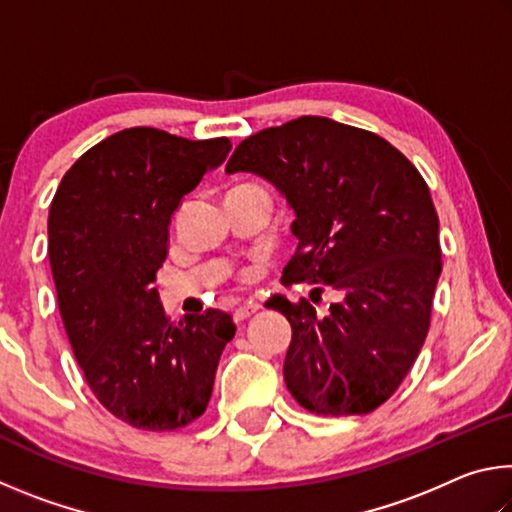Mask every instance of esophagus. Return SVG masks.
Instances as JSON below:
<instances>
[{
    "instance_id": "obj_1",
    "label": "esophagus",
    "mask_w": 512,
    "mask_h": 512,
    "mask_svg": "<svg viewBox=\"0 0 512 512\" xmlns=\"http://www.w3.org/2000/svg\"><path fill=\"white\" fill-rule=\"evenodd\" d=\"M259 309H262V305H259L257 300H248V302H244V305H239L235 309V320H246V318H250L253 314H257Z\"/></svg>"
}]
</instances>
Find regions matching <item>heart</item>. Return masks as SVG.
Listing matches in <instances>:
<instances>
[{
    "label": "heart",
    "instance_id": "obj_1",
    "mask_svg": "<svg viewBox=\"0 0 512 512\" xmlns=\"http://www.w3.org/2000/svg\"><path fill=\"white\" fill-rule=\"evenodd\" d=\"M241 187H246V185H241Z\"/></svg>",
    "mask_w": 512,
    "mask_h": 512
}]
</instances>
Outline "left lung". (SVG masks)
I'll return each instance as SVG.
<instances>
[{"label": "left lung", "mask_w": 512, "mask_h": 512, "mask_svg": "<svg viewBox=\"0 0 512 512\" xmlns=\"http://www.w3.org/2000/svg\"><path fill=\"white\" fill-rule=\"evenodd\" d=\"M225 171H250L296 212L287 284L339 293L325 318L273 298L291 323L284 381L318 415H363L400 388L431 323L440 262L438 214L404 153L363 128L298 117L239 142Z\"/></svg>", "instance_id": "8db88e82"}]
</instances>
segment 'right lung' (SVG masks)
<instances>
[{
    "label": "right lung",
    "mask_w": 512,
    "mask_h": 512,
    "mask_svg": "<svg viewBox=\"0 0 512 512\" xmlns=\"http://www.w3.org/2000/svg\"><path fill=\"white\" fill-rule=\"evenodd\" d=\"M230 146L126 128L85 151L51 201L47 253L65 332L94 397L131 427L201 418L237 332L221 309L171 320L153 289L171 214Z\"/></svg>",
    "instance_id": "right-lung-1"
}]
</instances>
